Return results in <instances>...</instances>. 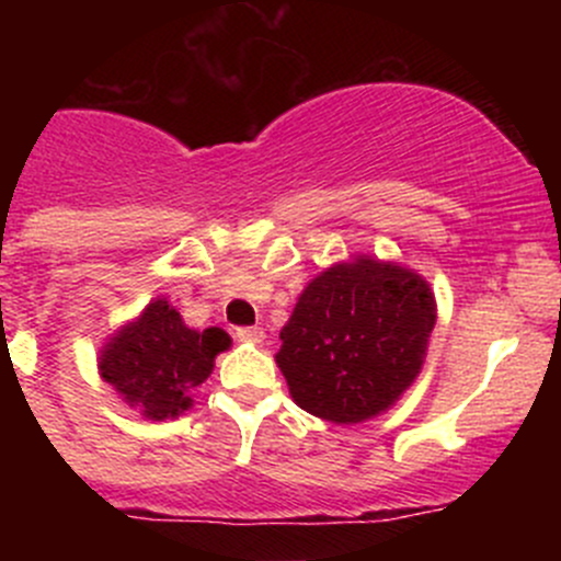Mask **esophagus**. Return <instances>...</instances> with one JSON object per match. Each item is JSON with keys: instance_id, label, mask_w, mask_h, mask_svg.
I'll list each match as a JSON object with an SVG mask.
<instances>
[{"instance_id": "1", "label": "esophagus", "mask_w": 561, "mask_h": 561, "mask_svg": "<svg viewBox=\"0 0 561 561\" xmlns=\"http://www.w3.org/2000/svg\"><path fill=\"white\" fill-rule=\"evenodd\" d=\"M236 339H239V342H244V344H263L265 331H263V328H257V325L239 328V331H236Z\"/></svg>"}]
</instances>
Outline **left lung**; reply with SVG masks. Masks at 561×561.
I'll return each mask as SVG.
<instances>
[{
	"label": "left lung",
	"mask_w": 561,
	"mask_h": 561,
	"mask_svg": "<svg viewBox=\"0 0 561 561\" xmlns=\"http://www.w3.org/2000/svg\"><path fill=\"white\" fill-rule=\"evenodd\" d=\"M434 322V290L417 271L355 254L304 287L274 358L301 410L353 426L388 412L417 380Z\"/></svg>",
	"instance_id": "left-lung-1"
}]
</instances>
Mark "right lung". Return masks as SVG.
I'll return each instance as SVG.
<instances>
[{
  "label": "right lung",
  "mask_w": 561,
  "mask_h": 561,
  "mask_svg": "<svg viewBox=\"0 0 561 561\" xmlns=\"http://www.w3.org/2000/svg\"><path fill=\"white\" fill-rule=\"evenodd\" d=\"M230 347L222 328L195 331L165 298L105 339L98 355L100 377L146 421H173L195 401L192 390L211 377L214 358Z\"/></svg>",
  "instance_id": "add662e5"
}]
</instances>
